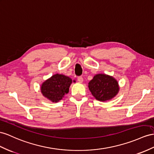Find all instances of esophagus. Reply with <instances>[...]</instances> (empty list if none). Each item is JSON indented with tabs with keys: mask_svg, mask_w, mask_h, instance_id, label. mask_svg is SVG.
<instances>
[{
	"mask_svg": "<svg viewBox=\"0 0 154 154\" xmlns=\"http://www.w3.org/2000/svg\"><path fill=\"white\" fill-rule=\"evenodd\" d=\"M77 81H78V82H79V83H82V82H83V78H82V77H78V78H77Z\"/></svg>",
	"mask_w": 154,
	"mask_h": 154,
	"instance_id": "1",
	"label": "esophagus"
}]
</instances>
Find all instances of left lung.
Instances as JSON below:
<instances>
[{
	"label": "left lung",
	"instance_id": "8db88e82",
	"mask_svg": "<svg viewBox=\"0 0 154 154\" xmlns=\"http://www.w3.org/2000/svg\"><path fill=\"white\" fill-rule=\"evenodd\" d=\"M88 88L98 101L111 100L119 91L118 82L115 78L106 74H97L89 82Z\"/></svg>",
	"mask_w": 154,
	"mask_h": 154
}]
</instances>
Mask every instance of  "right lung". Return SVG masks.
Here are the masks:
<instances>
[{
  "mask_svg": "<svg viewBox=\"0 0 154 154\" xmlns=\"http://www.w3.org/2000/svg\"><path fill=\"white\" fill-rule=\"evenodd\" d=\"M72 80L64 75L55 74L43 82L41 86L43 96L52 102H58L69 92Z\"/></svg>",
  "mask_w": 154,
  "mask_h": 154,
  "instance_id": "add662e5",
  "label": "right lung"
}]
</instances>
